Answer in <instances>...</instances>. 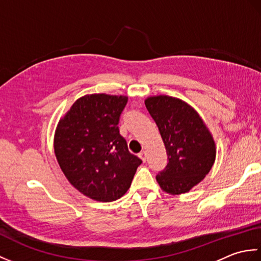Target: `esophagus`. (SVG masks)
I'll return each mask as SVG.
<instances>
[{"label":"esophagus","instance_id":"esophagus-1","mask_svg":"<svg viewBox=\"0 0 261 261\" xmlns=\"http://www.w3.org/2000/svg\"><path fill=\"white\" fill-rule=\"evenodd\" d=\"M139 157L141 158V160L143 163H146V160H147V153H146V151L143 150V151H141L140 153H139Z\"/></svg>","mask_w":261,"mask_h":261}]
</instances>
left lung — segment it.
I'll return each mask as SVG.
<instances>
[{
  "mask_svg": "<svg viewBox=\"0 0 261 261\" xmlns=\"http://www.w3.org/2000/svg\"><path fill=\"white\" fill-rule=\"evenodd\" d=\"M145 104L168 156L166 169L156 177L160 188L170 195L190 192L205 178L215 162L212 134L196 110L180 98L154 95L147 97Z\"/></svg>",
  "mask_w": 261,
  "mask_h": 261,
  "instance_id": "1",
  "label": "left lung"
}]
</instances>
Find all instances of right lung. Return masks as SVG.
Returning <instances> with one entry per match:
<instances>
[{"instance_id": "obj_1", "label": "right lung", "mask_w": 261, "mask_h": 261, "mask_svg": "<svg viewBox=\"0 0 261 261\" xmlns=\"http://www.w3.org/2000/svg\"><path fill=\"white\" fill-rule=\"evenodd\" d=\"M127 97L87 94L60 118L54 150L60 169L83 195L112 202L130 188L141 159L132 154L119 132Z\"/></svg>"}]
</instances>
